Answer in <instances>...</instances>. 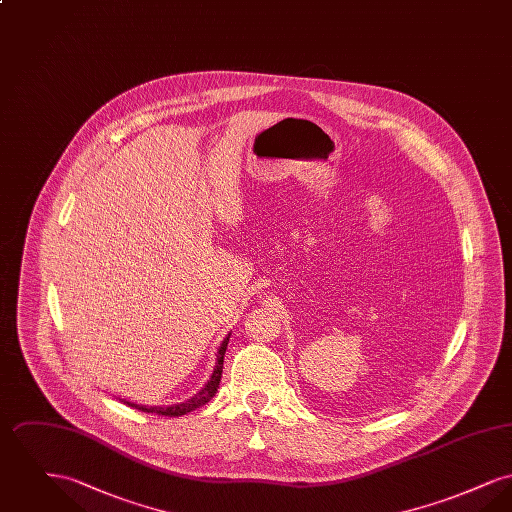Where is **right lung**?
<instances>
[{
    "instance_id": "add662e5",
    "label": "right lung",
    "mask_w": 512,
    "mask_h": 512,
    "mask_svg": "<svg viewBox=\"0 0 512 512\" xmlns=\"http://www.w3.org/2000/svg\"><path fill=\"white\" fill-rule=\"evenodd\" d=\"M228 340H230V334L222 340V343L217 349V363L215 368L211 372V378L205 382V386L201 390L195 393L194 397H190L188 401L184 403H176V405H169V407H147V405H138V403H132V401H126L122 399L128 407H134L142 413L161 414V416H182V414L192 413L195 409L203 407L205 403H209L215 393L219 390L220 376H222V363H224V353H226V347H228Z\"/></svg>"
}]
</instances>
